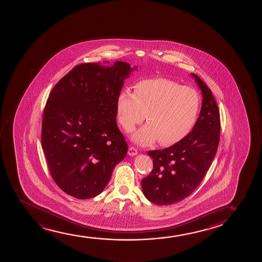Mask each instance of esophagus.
Returning <instances> with one entry per match:
<instances>
[{
    "label": "esophagus",
    "mask_w": 262,
    "mask_h": 262,
    "mask_svg": "<svg viewBox=\"0 0 262 262\" xmlns=\"http://www.w3.org/2000/svg\"><path fill=\"white\" fill-rule=\"evenodd\" d=\"M137 154H138L137 148H135L134 147H129V150H128V155H129V156H135V155Z\"/></svg>",
    "instance_id": "obj_1"
}]
</instances>
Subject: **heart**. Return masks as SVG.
I'll return each mask as SVG.
<instances>
[{
  "mask_svg": "<svg viewBox=\"0 0 262 262\" xmlns=\"http://www.w3.org/2000/svg\"><path fill=\"white\" fill-rule=\"evenodd\" d=\"M200 104V96L192 88L158 78L137 83L133 94L122 90L116 109L119 122L126 133L133 132L146 115L147 125L133 134L136 143L147 145L158 140L160 145L170 146L190 133Z\"/></svg>",
  "mask_w": 262,
  "mask_h": 262,
  "instance_id": "b5f03b06",
  "label": "heart"
}]
</instances>
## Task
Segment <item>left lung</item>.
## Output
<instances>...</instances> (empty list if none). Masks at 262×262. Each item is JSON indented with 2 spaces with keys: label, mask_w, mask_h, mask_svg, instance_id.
<instances>
[{
  "label": "left lung",
  "mask_w": 262,
  "mask_h": 262,
  "mask_svg": "<svg viewBox=\"0 0 262 262\" xmlns=\"http://www.w3.org/2000/svg\"><path fill=\"white\" fill-rule=\"evenodd\" d=\"M192 76L203 97L193 129L171 147L147 152L153 158V169L141 181V187L145 197L155 204H174L190 196L201 184L219 147V106L210 89Z\"/></svg>",
  "instance_id": "1"
}]
</instances>
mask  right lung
Instances as JSON below:
<instances>
[{
    "instance_id": "1",
    "label": "right lung",
    "mask_w": 262,
    "mask_h": 262,
    "mask_svg": "<svg viewBox=\"0 0 262 262\" xmlns=\"http://www.w3.org/2000/svg\"><path fill=\"white\" fill-rule=\"evenodd\" d=\"M130 72L123 61L81 63L51 91L41 142L51 176L65 193L79 200L96 197L125 158L128 145L116 123V103Z\"/></svg>"
}]
</instances>
